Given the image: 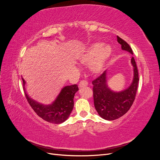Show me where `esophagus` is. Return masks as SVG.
I'll return each instance as SVG.
<instances>
[{
  "instance_id": "34e87169",
  "label": "esophagus",
  "mask_w": 160,
  "mask_h": 160,
  "mask_svg": "<svg viewBox=\"0 0 160 160\" xmlns=\"http://www.w3.org/2000/svg\"><path fill=\"white\" fill-rule=\"evenodd\" d=\"M88 81L83 80V81H81L80 83H79V88H84V87H86V86H88Z\"/></svg>"
}]
</instances>
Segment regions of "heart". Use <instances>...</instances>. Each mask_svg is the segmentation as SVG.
Returning <instances> with one entry per match:
<instances>
[{
  "mask_svg": "<svg viewBox=\"0 0 160 160\" xmlns=\"http://www.w3.org/2000/svg\"><path fill=\"white\" fill-rule=\"evenodd\" d=\"M112 48L109 45L95 42L88 47L77 57L82 65L89 66L91 72L99 75L102 72L112 54Z\"/></svg>",
  "mask_w": 160,
  "mask_h": 160,
  "instance_id": "1",
  "label": "heart"
}]
</instances>
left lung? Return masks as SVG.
I'll return each instance as SVG.
<instances>
[{
  "mask_svg": "<svg viewBox=\"0 0 160 160\" xmlns=\"http://www.w3.org/2000/svg\"><path fill=\"white\" fill-rule=\"evenodd\" d=\"M118 42L122 45V50L133 55L132 48L122 38L117 37ZM133 66V77L132 83L122 91H113L108 85V72L105 71L99 77L95 79L93 85V100L96 111L101 118L112 121L117 119L126 113L133 103L138 89L139 76L138 70L133 57L131 59Z\"/></svg>",
  "mask_w": 160,
  "mask_h": 160,
  "instance_id": "left-lung-1",
  "label": "left lung"
}]
</instances>
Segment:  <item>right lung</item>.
<instances>
[{"label": "right lung", "instance_id": "right-lung-1", "mask_svg": "<svg viewBox=\"0 0 160 160\" xmlns=\"http://www.w3.org/2000/svg\"><path fill=\"white\" fill-rule=\"evenodd\" d=\"M23 81L24 91L28 103L34 111L47 122L59 124L68 119L74 106V96L79 90L77 85L65 86L62 88L57 97L56 99L51 104L43 105L31 98L25 91L26 82L22 78Z\"/></svg>", "mask_w": 160, "mask_h": 160}]
</instances>
